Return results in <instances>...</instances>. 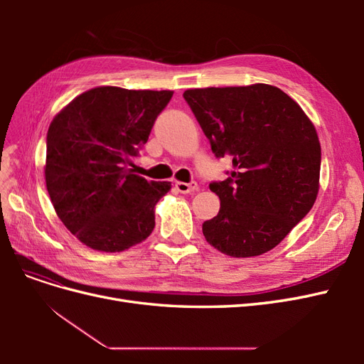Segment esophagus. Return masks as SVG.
I'll list each match as a JSON object with an SVG mask.
<instances>
[{"instance_id": "esophagus-1", "label": "esophagus", "mask_w": 364, "mask_h": 364, "mask_svg": "<svg viewBox=\"0 0 364 364\" xmlns=\"http://www.w3.org/2000/svg\"><path fill=\"white\" fill-rule=\"evenodd\" d=\"M176 188H178L179 193L182 194H191L194 191L199 190V186H197L196 182L191 183H186V182H176Z\"/></svg>"}]
</instances>
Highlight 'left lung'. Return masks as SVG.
Wrapping results in <instances>:
<instances>
[{
    "label": "left lung",
    "instance_id": "8db88e82",
    "mask_svg": "<svg viewBox=\"0 0 364 364\" xmlns=\"http://www.w3.org/2000/svg\"><path fill=\"white\" fill-rule=\"evenodd\" d=\"M183 98L230 178L213 182L218 214L203 223L206 241L234 258L278 246L310 213L318 193L321 142L302 107L279 87H194Z\"/></svg>",
    "mask_w": 364,
    "mask_h": 364
}]
</instances>
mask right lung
<instances>
[{
	"label": "right lung",
	"mask_w": 364,
	"mask_h": 364,
	"mask_svg": "<svg viewBox=\"0 0 364 364\" xmlns=\"http://www.w3.org/2000/svg\"><path fill=\"white\" fill-rule=\"evenodd\" d=\"M173 91L97 86L53 118L47 134V191L60 222L85 246L123 252L155 228L170 182L138 176L134 159Z\"/></svg>",
	"instance_id": "1"
}]
</instances>
